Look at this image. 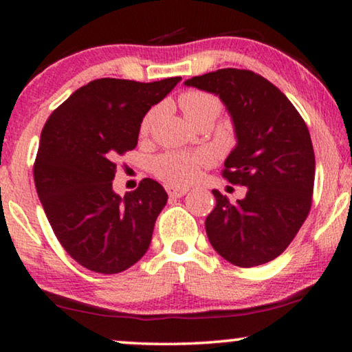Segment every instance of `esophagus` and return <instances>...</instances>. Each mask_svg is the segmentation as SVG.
Here are the masks:
<instances>
[{
    "label": "esophagus",
    "mask_w": 352,
    "mask_h": 352,
    "mask_svg": "<svg viewBox=\"0 0 352 352\" xmlns=\"http://www.w3.org/2000/svg\"><path fill=\"white\" fill-rule=\"evenodd\" d=\"M165 189L171 199H181V197H184L187 194L186 187H177V186L168 184V186H165Z\"/></svg>",
    "instance_id": "1"
}]
</instances>
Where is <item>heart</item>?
Segmentation results:
<instances>
[{"instance_id":"1","label":"heart","mask_w":352,"mask_h":352,"mask_svg":"<svg viewBox=\"0 0 352 352\" xmlns=\"http://www.w3.org/2000/svg\"><path fill=\"white\" fill-rule=\"evenodd\" d=\"M179 105L182 112L189 122L197 124L201 120L211 118L216 120L223 110L219 98L214 94L205 93V91L189 89L184 91L179 96ZM157 110L153 109L148 112L141 122V134L151 131L153 120H155ZM213 162L211 153L200 151V152H182V151H171L165 152L162 155L153 158L152 170L157 177L165 181L170 186H186L194 182L199 177L201 168L208 166Z\"/></svg>"}]
</instances>
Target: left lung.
I'll use <instances>...</instances> for the list:
<instances>
[{
  "label": "left lung",
  "instance_id": "obj_1",
  "mask_svg": "<svg viewBox=\"0 0 352 352\" xmlns=\"http://www.w3.org/2000/svg\"><path fill=\"white\" fill-rule=\"evenodd\" d=\"M186 85L218 94L228 107L239 142L223 177L247 187L235 204L213 190L216 206L205 221L211 247L239 267L272 261L295 239L312 205L309 129L287 96L252 70L221 69Z\"/></svg>",
  "mask_w": 352,
  "mask_h": 352
}]
</instances>
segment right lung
<instances>
[{"instance_id": "obj_1", "label": "right lung", "mask_w": 352, "mask_h": 352, "mask_svg": "<svg viewBox=\"0 0 352 352\" xmlns=\"http://www.w3.org/2000/svg\"><path fill=\"white\" fill-rule=\"evenodd\" d=\"M181 81L99 78L50 115L33 165L38 197L62 247L99 274L126 271L146 254L165 189L144 177L124 197L112 190L115 158L138 146L144 115Z\"/></svg>"}]
</instances>
